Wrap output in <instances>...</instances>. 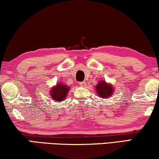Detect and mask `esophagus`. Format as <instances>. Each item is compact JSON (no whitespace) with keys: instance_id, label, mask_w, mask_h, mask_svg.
I'll return each mask as SVG.
<instances>
[{"instance_id":"esophagus-1","label":"esophagus","mask_w":159,"mask_h":159,"mask_svg":"<svg viewBox=\"0 0 159 159\" xmlns=\"http://www.w3.org/2000/svg\"><path fill=\"white\" fill-rule=\"evenodd\" d=\"M80 85H81V86H83V87H85L86 86V82H80Z\"/></svg>"}]
</instances>
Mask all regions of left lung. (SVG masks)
<instances>
[{
	"label": "left lung",
	"instance_id": "obj_1",
	"mask_svg": "<svg viewBox=\"0 0 159 159\" xmlns=\"http://www.w3.org/2000/svg\"><path fill=\"white\" fill-rule=\"evenodd\" d=\"M95 92L100 98L106 99L110 98L114 92V88L111 83H107L105 80H101L95 85Z\"/></svg>",
	"mask_w": 159,
	"mask_h": 159
}]
</instances>
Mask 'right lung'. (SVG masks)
Wrapping results in <instances>:
<instances>
[{"label": "right lung", "instance_id": "right-lung-1", "mask_svg": "<svg viewBox=\"0 0 159 159\" xmlns=\"http://www.w3.org/2000/svg\"><path fill=\"white\" fill-rule=\"evenodd\" d=\"M70 88L66 85L63 82H60L56 83L55 86H53L50 90L49 94L53 101L61 102L66 99L68 95Z\"/></svg>", "mask_w": 159, "mask_h": 159}]
</instances>
